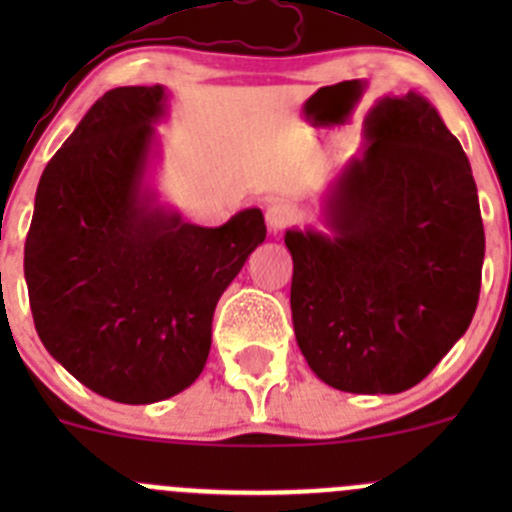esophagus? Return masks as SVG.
<instances>
[{
  "label": "esophagus",
  "instance_id": "esophagus-1",
  "mask_svg": "<svg viewBox=\"0 0 512 512\" xmlns=\"http://www.w3.org/2000/svg\"><path fill=\"white\" fill-rule=\"evenodd\" d=\"M294 218H297L294 208L292 205L282 203V200L270 203L265 210V220H267V227H270V232H282L287 225L294 223Z\"/></svg>",
  "mask_w": 512,
  "mask_h": 512
}]
</instances>
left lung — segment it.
Segmentation results:
<instances>
[{"mask_svg":"<svg viewBox=\"0 0 512 512\" xmlns=\"http://www.w3.org/2000/svg\"><path fill=\"white\" fill-rule=\"evenodd\" d=\"M324 218L332 235H285L309 369L349 394L411 389L466 334L485 255L471 163L426 98L376 103Z\"/></svg>","mask_w":512,"mask_h":512,"instance_id":"left-lung-1","label":"left lung"}]
</instances>
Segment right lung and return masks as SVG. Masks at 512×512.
<instances>
[{
    "label": "right lung",
    "mask_w": 512,
    "mask_h": 512,
    "mask_svg": "<svg viewBox=\"0 0 512 512\" xmlns=\"http://www.w3.org/2000/svg\"><path fill=\"white\" fill-rule=\"evenodd\" d=\"M163 86L89 108L41 173L24 245L34 327L71 376L118 404H153L203 371L220 294L257 245V208L190 225L146 188Z\"/></svg>",
    "instance_id": "add662e5"
}]
</instances>
